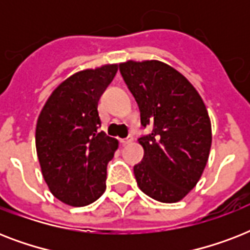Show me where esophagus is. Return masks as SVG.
I'll use <instances>...</instances> for the list:
<instances>
[{
  "label": "esophagus",
  "mask_w": 250,
  "mask_h": 250,
  "mask_svg": "<svg viewBox=\"0 0 250 250\" xmlns=\"http://www.w3.org/2000/svg\"><path fill=\"white\" fill-rule=\"evenodd\" d=\"M121 141L123 143V144H129V143H132V141H133V137L128 136V137H125V139H122Z\"/></svg>",
  "instance_id": "1"
}]
</instances>
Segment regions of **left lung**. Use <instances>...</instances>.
<instances>
[{
  "label": "left lung",
  "instance_id": "8db88e82",
  "mask_svg": "<svg viewBox=\"0 0 250 250\" xmlns=\"http://www.w3.org/2000/svg\"><path fill=\"white\" fill-rule=\"evenodd\" d=\"M140 109L141 125H152L139 144L144 157L135 165L137 186L160 202H178L201 178L209 160L211 123L206 106L186 76L160 61L119 64Z\"/></svg>",
  "mask_w": 250,
  "mask_h": 250
}]
</instances>
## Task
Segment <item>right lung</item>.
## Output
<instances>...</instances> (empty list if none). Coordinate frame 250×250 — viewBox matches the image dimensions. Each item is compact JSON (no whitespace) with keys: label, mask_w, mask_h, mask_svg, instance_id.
I'll return each instance as SVG.
<instances>
[{"label":"right lung","mask_w":250,"mask_h":250,"mask_svg":"<svg viewBox=\"0 0 250 250\" xmlns=\"http://www.w3.org/2000/svg\"><path fill=\"white\" fill-rule=\"evenodd\" d=\"M118 64L86 68L62 82L45 102L36 125V150L45 183L54 197L85 206L106 189V167L118 140L98 132V100Z\"/></svg>","instance_id":"add662e5"}]
</instances>
